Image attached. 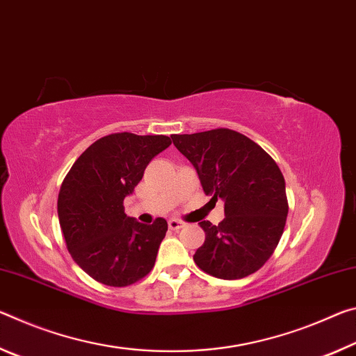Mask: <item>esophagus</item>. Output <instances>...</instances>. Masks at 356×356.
I'll return each mask as SVG.
<instances>
[{
    "mask_svg": "<svg viewBox=\"0 0 356 356\" xmlns=\"http://www.w3.org/2000/svg\"><path fill=\"white\" fill-rule=\"evenodd\" d=\"M168 227H170L172 230H179L184 227V222H181V220L178 219H168Z\"/></svg>",
    "mask_w": 356,
    "mask_h": 356,
    "instance_id": "34e87169",
    "label": "esophagus"
}]
</instances>
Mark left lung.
<instances>
[{
    "mask_svg": "<svg viewBox=\"0 0 356 356\" xmlns=\"http://www.w3.org/2000/svg\"><path fill=\"white\" fill-rule=\"evenodd\" d=\"M173 145L199 173L202 188L224 202L219 225L202 220L205 243L194 261L219 279L252 275L275 252L289 213L285 181L273 157L230 129L172 136Z\"/></svg>",
    "mask_w": 356,
    "mask_h": 356,
    "instance_id": "obj_1",
    "label": "left lung"
}]
</instances>
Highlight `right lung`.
<instances>
[{
    "label": "right lung",
    "instance_id": "right-lung-1",
    "mask_svg": "<svg viewBox=\"0 0 356 356\" xmlns=\"http://www.w3.org/2000/svg\"><path fill=\"white\" fill-rule=\"evenodd\" d=\"M172 143L167 136L110 134L74 162L58 195V219L72 259L97 282L126 287L148 275L167 220L140 224L123 202L149 161Z\"/></svg>",
    "mask_w": 356,
    "mask_h": 356
}]
</instances>
